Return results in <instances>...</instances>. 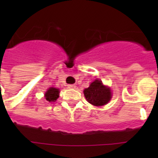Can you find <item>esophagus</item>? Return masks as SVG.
<instances>
[{"instance_id": "obj_1", "label": "esophagus", "mask_w": 158, "mask_h": 158, "mask_svg": "<svg viewBox=\"0 0 158 158\" xmlns=\"http://www.w3.org/2000/svg\"><path fill=\"white\" fill-rule=\"evenodd\" d=\"M67 87L69 88V89H75V88H76V85H68Z\"/></svg>"}]
</instances>
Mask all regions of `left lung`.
Returning a JSON list of instances; mask_svg holds the SVG:
<instances>
[{
  "instance_id": "8db88e82",
  "label": "left lung",
  "mask_w": 158,
  "mask_h": 158,
  "mask_svg": "<svg viewBox=\"0 0 158 158\" xmlns=\"http://www.w3.org/2000/svg\"><path fill=\"white\" fill-rule=\"evenodd\" d=\"M84 95L89 103L97 107L107 104L112 96L111 89L104 85L98 79L92 82L89 87L84 90Z\"/></svg>"
}]
</instances>
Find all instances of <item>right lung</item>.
<instances>
[{
    "instance_id": "obj_1",
    "label": "right lung",
    "mask_w": 158,
    "mask_h": 158,
    "mask_svg": "<svg viewBox=\"0 0 158 158\" xmlns=\"http://www.w3.org/2000/svg\"><path fill=\"white\" fill-rule=\"evenodd\" d=\"M59 89L57 88L51 87L45 93V98L49 102H54L59 97Z\"/></svg>"
}]
</instances>
